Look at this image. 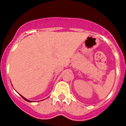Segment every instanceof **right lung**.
I'll use <instances>...</instances> for the list:
<instances>
[{
  "label": "right lung",
  "mask_w": 126,
  "mask_h": 126,
  "mask_svg": "<svg viewBox=\"0 0 126 126\" xmlns=\"http://www.w3.org/2000/svg\"><path fill=\"white\" fill-rule=\"evenodd\" d=\"M21 97L23 98V99H24V100H27V101H28V102H32V101H30V100H27V99H26V98H24V97H23V96H21Z\"/></svg>",
  "instance_id": "add662e5"
}]
</instances>
